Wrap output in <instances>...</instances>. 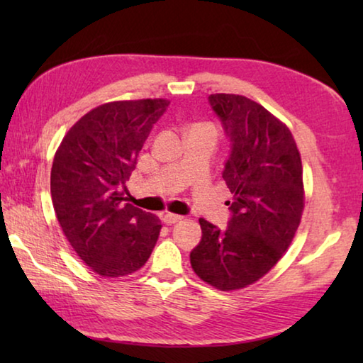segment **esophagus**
<instances>
[{
	"instance_id": "34e87169",
	"label": "esophagus",
	"mask_w": 363,
	"mask_h": 363,
	"mask_svg": "<svg viewBox=\"0 0 363 363\" xmlns=\"http://www.w3.org/2000/svg\"><path fill=\"white\" fill-rule=\"evenodd\" d=\"M181 219H182V216H179V214H173V213H167V214H163V223H164V224H174V223H179Z\"/></svg>"
}]
</instances>
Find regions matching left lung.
Wrapping results in <instances>:
<instances>
[{
  "mask_svg": "<svg viewBox=\"0 0 363 363\" xmlns=\"http://www.w3.org/2000/svg\"><path fill=\"white\" fill-rule=\"evenodd\" d=\"M208 102L229 138L223 177L232 192L224 230L200 218L201 240L190 251L199 277L223 291L255 284L290 247L304 208L303 164L284 123L245 96Z\"/></svg>",
  "mask_w": 363,
  "mask_h": 363,
  "instance_id": "1",
  "label": "left lung"
}]
</instances>
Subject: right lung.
Here are the masks:
<instances>
[{
	"label": "right lung",
	"instance_id": "1",
	"mask_svg": "<svg viewBox=\"0 0 363 363\" xmlns=\"http://www.w3.org/2000/svg\"><path fill=\"white\" fill-rule=\"evenodd\" d=\"M164 99L99 106L65 134L54 157L51 196L60 227L77 255L102 277L136 272L149 259L162 223L125 203L126 181Z\"/></svg>",
	"mask_w": 363,
	"mask_h": 363
}]
</instances>
